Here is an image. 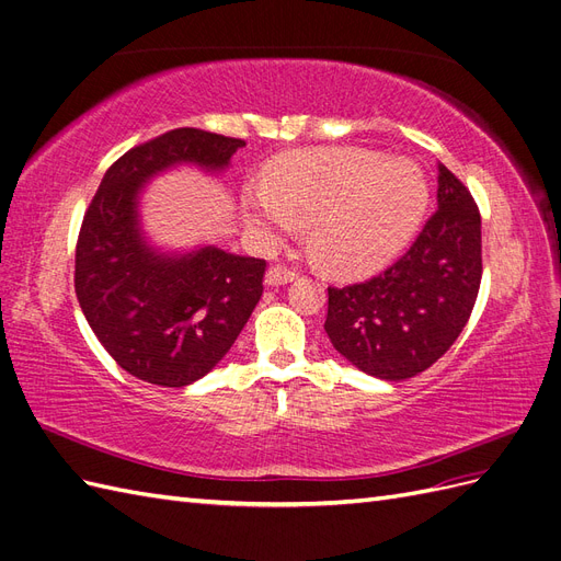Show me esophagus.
Returning <instances> with one entry per match:
<instances>
[{
    "mask_svg": "<svg viewBox=\"0 0 561 561\" xmlns=\"http://www.w3.org/2000/svg\"><path fill=\"white\" fill-rule=\"evenodd\" d=\"M295 278H297V271L285 264H274L266 271V285H285V283H293Z\"/></svg>",
    "mask_w": 561,
    "mask_h": 561,
    "instance_id": "obj_1",
    "label": "esophagus"
}]
</instances>
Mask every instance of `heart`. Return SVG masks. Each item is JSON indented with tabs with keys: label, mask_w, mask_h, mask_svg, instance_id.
Instances as JSON below:
<instances>
[{
	"label": "heart",
	"mask_w": 561,
	"mask_h": 561,
	"mask_svg": "<svg viewBox=\"0 0 561 561\" xmlns=\"http://www.w3.org/2000/svg\"><path fill=\"white\" fill-rule=\"evenodd\" d=\"M426 203L428 182L416 163L353 147L295 151L274 163L268 186L243 192L250 225L274 236L309 227L316 262L342 276L393 257Z\"/></svg>",
	"instance_id": "heart-1"
}]
</instances>
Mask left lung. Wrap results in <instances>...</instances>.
Masks as SVG:
<instances>
[{
    "label": "left lung",
    "mask_w": 561,
    "mask_h": 561,
    "mask_svg": "<svg viewBox=\"0 0 561 561\" xmlns=\"http://www.w3.org/2000/svg\"><path fill=\"white\" fill-rule=\"evenodd\" d=\"M482 280V219L468 186L437 165V210L398 262L365 283L328 287L325 332L365 375L416 377L463 332Z\"/></svg>",
    "instance_id": "left-lung-1"
}]
</instances>
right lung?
<instances>
[{"label":"right lung","mask_w":561,"mask_h":561,"mask_svg":"<svg viewBox=\"0 0 561 561\" xmlns=\"http://www.w3.org/2000/svg\"><path fill=\"white\" fill-rule=\"evenodd\" d=\"M239 138L175 128L128 149L83 215L75 293L98 342L128 375L165 388L190 386L225 358L264 293L266 262L219 248L151 250L138 227L142 184L165 168L222 171Z\"/></svg>","instance_id":"add662e5"}]
</instances>
